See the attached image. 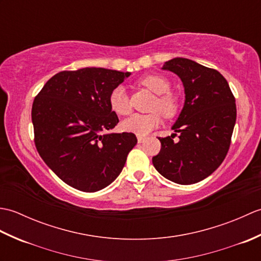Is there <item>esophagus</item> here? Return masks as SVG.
<instances>
[{
    "label": "esophagus",
    "instance_id": "1",
    "mask_svg": "<svg viewBox=\"0 0 261 261\" xmlns=\"http://www.w3.org/2000/svg\"><path fill=\"white\" fill-rule=\"evenodd\" d=\"M143 141H145V138H143V137H138V142H139V143H142Z\"/></svg>",
    "mask_w": 261,
    "mask_h": 261
}]
</instances>
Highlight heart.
<instances>
[{"label": "heart", "instance_id": "b5f03b06", "mask_svg": "<svg viewBox=\"0 0 261 261\" xmlns=\"http://www.w3.org/2000/svg\"><path fill=\"white\" fill-rule=\"evenodd\" d=\"M139 84L147 90L156 94L151 110L149 114H132L122 121V129L132 132L137 136H146L160 124L162 113L165 118L174 116L179 109V101L175 94L170 93V82L162 75H146L139 80ZM109 104L111 110L119 115H125L130 112L129 97L123 86H116L109 95Z\"/></svg>", "mask_w": 261, "mask_h": 261}]
</instances>
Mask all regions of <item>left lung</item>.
Here are the masks:
<instances>
[{"label": "left lung", "instance_id": "left-lung-1", "mask_svg": "<svg viewBox=\"0 0 261 261\" xmlns=\"http://www.w3.org/2000/svg\"><path fill=\"white\" fill-rule=\"evenodd\" d=\"M163 69L179 77L185 103L171 126L179 134V141L159 138L162 149L152 164L165 178L180 185L195 184L218 169L229 151L237 120L236 98L218 70L194 60L177 57L166 62Z\"/></svg>", "mask_w": 261, "mask_h": 261}]
</instances>
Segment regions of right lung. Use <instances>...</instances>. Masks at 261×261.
<instances>
[{"label": "right lung", "instance_id": "add662e5", "mask_svg": "<svg viewBox=\"0 0 261 261\" xmlns=\"http://www.w3.org/2000/svg\"><path fill=\"white\" fill-rule=\"evenodd\" d=\"M131 73L86 67L53 76L32 104L36 148L66 184L87 193L109 186L137 145L131 132L104 134L119 119L109 95Z\"/></svg>", "mask_w": 261, "mask_h": 261}]
</instances>
